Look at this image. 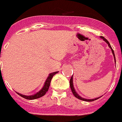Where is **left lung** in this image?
<instances>
[{"instance_id":"obj_1","label":"left lung","mask_w":122,"mask_h":122,"mask_svg":"<svg viewBox=\"0 0 122 122\" xmlns=\"http://www.w3.org/2000/svg\"><path fill=\"white\" fill-rule=\"evenodd\" d=\"M100 37L102 39H103L104 40V41H105L108 44V46L110 47V48L111 49V50H112V52L113 53V56H114V59H115V62L116 63V59H115V54H114V51H113V49L112 48V47H111V45L109 43V42L108 41L107 39H106L104 37H103V36H100ZM70 88H71V92H72V93H73V95L75 96L76 98H77L80 99V100H83V101H86V102H93V101H95L96 100H97V99L100 98V97H98V98H94V99H85V98H82V97H80L79 95H78V93H77L76 92V91H75V88H74V86H73V76H71V79H70Z\"/></svg>"}]
</instances>
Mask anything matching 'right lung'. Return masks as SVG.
Instances as JSON below:
<instances>
[{"instance_id":"obj_1","label":"right lung","mask_w":122,"mask_h":122,"mask_svg":"<svg viewBox=\"0 0 122 122\" xmlns=\"http://www.w3.org/2000/svg\"><path fill=\"white\" fill-rule=\"evenodd\" d=\"M58 71H56V72H54V73H50L48 76V77L47 78V80H46L45 83H44V85L43 86V87L42 88V89L39 91V92H37V93L34 94V95H32L30 96H26L24 95H22L20 93H19L17 92H16L19 95H20V97H23L24 98L27 99V100H35V99L39 98H41V97H43V96L46 93V92L48 91L49 88V86H50V83H51V81L52 80V77L54 75H56V73H58Z\"/></svg>"}]
</instances>
